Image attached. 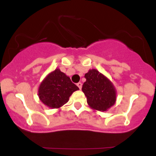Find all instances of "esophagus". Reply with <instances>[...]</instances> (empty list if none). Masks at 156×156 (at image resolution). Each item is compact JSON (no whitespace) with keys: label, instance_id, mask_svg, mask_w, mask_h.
I'll return each instance as SVG.
<instances>
[{"label":"esophagus","instance_id":"esophagus-1","mask_svg":"<svg viewBox=\"0 0 156 156\" xmlns=\"http://www.w3.org/2000/svg\"><path fill=\"white\" fill-rule=\"evenodd\" d=\"M77 86H78V88H79L80 89H81V87H82V83H80V82H79V83H77Z\"/></svg>","mask_w":156,"mask_h":156}]
</instances>
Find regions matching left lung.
Instances as JSON below:
<instances>
[{"label":"left lung","instance_id":"1","mask_svg":"<svg viewBox=\"0 0 156 156\" xmlns=\"http://www.w3.org/2000/svg\"><path fill=\"white\" fill-rule=\"evenodd\" d=\"M84 77L86 82L83 84L82 91L91 108L105 112L114 105L117 92L115 87L106 77L95 69H89Z\"/></svg>","mask_w":156,"mask_h":156}]
</instances>
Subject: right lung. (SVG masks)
<instances>
[{
    "instance_id": "obj_1",
    "label": "right lung",
    "mask_w": 156,
    "mask_h": 156,
    "mask_svg": "<svg viewBox=\"0 0 156 156\" xmlns=\"http://www.w3.org/2000/svg\"><path fill=\"white\" fill-rule=\"evenodd\" d=\"M79 89L59 69L48 74L39 85V100L51 108H58L67 103L75 91Z\"/></svg>"
}]
</instances>
